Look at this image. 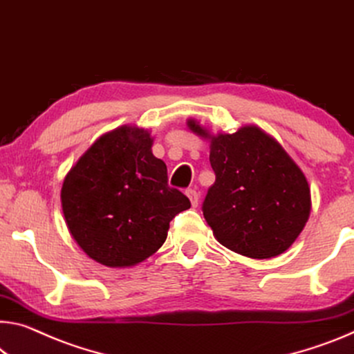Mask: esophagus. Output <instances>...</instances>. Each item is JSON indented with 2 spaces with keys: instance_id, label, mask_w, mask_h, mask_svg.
I'll use <instances>...</instances> for the list:
<instances>
[{
  "instance_id": "34e87169",
  "label": "esophagus",
  "mask_w": 354,
  "mask_h": 354,
  "mask_svg": "<svg viewBox=\"0 0 354 354\" xmlns=\"http://www.w3.org/2000/svg\"><path fill=\"white\" fill-rule=\"evenodd\" d=\"M186 195H187L189 200H190V205H192L194 207H197V206H198V201H200V197H198L197 190H194V189H189L187 192H186Z\"/></svg>"
}]
</instances>
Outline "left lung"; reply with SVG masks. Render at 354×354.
Masks as SVG:
<instances>
[{
  "label": "left lung",
  "instance_id": "obj_1",
  "mask_svg": "<svg viewBox=\"0 0 354 354\" xmlns=\"http://www.w3.org/2000/svg\"><path fill=\"white\" fill-rule=\"evenodd\" d=\"M187 127L209 142L216 183L206 194L203 216L214 238L258 260L283 254L310 216V187L301 168L258 126L212 136L190 118Z\"/></svg>",
  "mask_w": 354,
  "mask_h": 354
}]
</instances>
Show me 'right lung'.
Here are the masks:
<instances>
[{"label": "right lung", "mask_w": 354, "mask_h": 354, "mask_svg": "<svg viewBox=\"0 0 354 354\" xmlns=\"http://www.w3.org/2000/svg\"><path fill=\"white\" fill-rule=\"evenodd\" d=\"M148 129L120 126L100 136L67 173L61 206L85 254L109 268L147 260L165 243L170 221L190 207L168 187L167 165L153 154Z\"/></svg>", "instance_id": "right-lung-1"}]
</instances>
